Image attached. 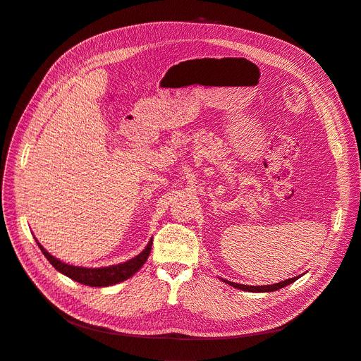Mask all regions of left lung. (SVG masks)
I'll return each instance as SVG.
<instances>
[{
    "instance_id": "1",
    "label": "left lung",
    "mask_w": 361,
    "mask_h": 361,
    "mask_svg": "<svg viewBox=\"0 0 361 361\" xmlns=\"http://www.w3.org/2000/svg\"><path fill=\"white\" fill-rule=\"evenodd\" d=\"M297 279H298V276L290 278V279H286V281H281V282H276V283H274V286H259V287L243 286V283L230 282V281H226V279H224V281H225L226 283H230L231 287L238 288V290H243V291H250V293H271V291H276V290H279V288H283V287L290 286L291 282H294V281H297Z\"/></svg>"
}]
</instances>
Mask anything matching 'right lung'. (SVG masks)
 Returning <instances> with one entry per match:
<instances>
[{"label":"right lung","instance_id":"add662e5","mask_svg":"<svg viewBox=\"0 0 361 361\" xmlns=\"http://www.w3.org/2000/svg\"><path fill=\"white\" fill-rule=\"evenodd\" d=\"M37 245H39L41 252L45 255V257L49 260L52 267L59 272L64 274L66 276L78 281L80 283H85V286H89V287H109V286H114V283H118L121 281L128 279L143 267V263L147 260V257L150 255L152 240L149 241L145 250L140 255H137L136 257H133L124 263L114 264V267H106V268L71 267V264L63 263L61 260L51 256L39 243H37Z\"/></svg>","mask_w":361,"mask_h":361}]
</instances>
